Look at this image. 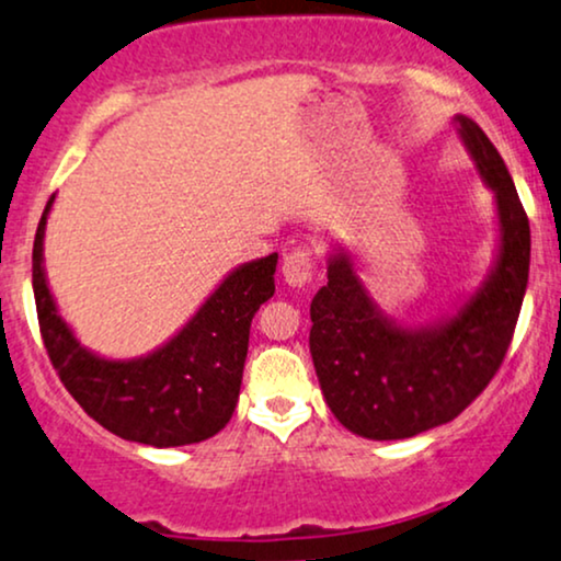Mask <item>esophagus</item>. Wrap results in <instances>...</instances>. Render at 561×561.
<instances>
[{
    "label": "esophagus",
    "instance_id": "34e87169",
    "mask_svg": "<svg viewBox=\"0 0 561 561\" xmlns=\"http://www.w3.org/2000/svg\"><path fill=\"white\" fill-rule=\"evenodd\" d=\"M312 260H309V252H305V249H294L291 254L283 256V280H286L288 286H307V283L312 280Z\"/></svg>",
    "mask_w": 561,
    "mask_h": 561
}]
</instances>
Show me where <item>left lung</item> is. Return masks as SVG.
Returning <instances> with one entry per match:
<instances>
[{"label": "left lung", "instance_id": "obj_1", "mask_svg": "<svg viewBox=\"0 0 561 561\" xmlns=\"http://www.w3.org/2000/svg\"><path fill=\"white\" fill-rule=\"evenodd\" d=\"M454 125L496 202V254L483 283L451 314L407 328L373 299L354 254L335 247L328 286L309 307V352L322 397L362 438H412L449 423L491 383L515 333L530 270L528 215L483 128L467 115Z\"/></svg>", "mask_w": 561, "mask_h": 561}]
</instances>
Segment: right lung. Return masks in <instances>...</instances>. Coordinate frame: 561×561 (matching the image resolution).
Returning a JSON list of instances; mask_svg holds the SVG:
<instances>
[{
  "instance_id": "add662e5",
  "label": "right lung",
  "mask_w": 561,
  "mask_h": 561,
  "mask_svg": "<svg viewBox=\"0 0 561 561\" xmlns=\"http://www.w3.org/2000/svg\"><path fill=\"white\" fill-rule=\"evenodd\" d=\"M51 196L33 241V296L51 365L70 397L110 433L170 449L213 438L239 401L249 328L275 294L278 254L243 262L204 299L194 318L154 352L110 359L85 348L59 314L44 273V230Z\"/></svg>"
}]
</instances>
